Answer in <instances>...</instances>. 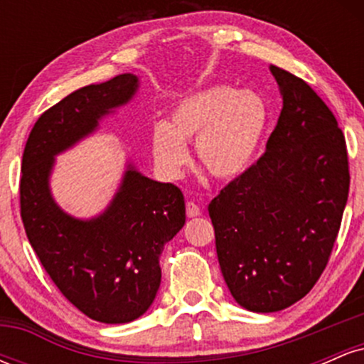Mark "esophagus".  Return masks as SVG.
<instances>
[{
    "mask_svg": "<svg viewBox=\"0 0 364 364\" xmlns=\"http://www.w3.org/2000/svg\"><path fill=\"white\" fill-rule=\"evenodd\" d=\"M186 215H188V217H196V215H200V207L196 205L195 202H188V203H186Z\"/></svg>",
    "mask_w": 364,
    "mask_h": 364,
    "instance_id": "34e87169",
    "label": "esophagus"
}]
</instances>
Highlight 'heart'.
<instances>
[{
  "instance_id": "obj_1",
  "label": "heart",
  "mask_w": 364,
  "mask_h": 364,
  "mask_svg": "<svg viewBox=\"0 0 364 364\" xmlns=\"http://www.w3.org/2000/svg\"><path fill=\"white\" fill-rule=\"evenodd\" d=\"M269 123V109L255 92L215 85L176 104L168 123L154 124L152 156L166 178H179L195 140V162L217 179L240 176L248 168Z\"/></svg>"
}]
</instances>
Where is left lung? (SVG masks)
Segmentation results:
<instances>
[{
    "label": "left lung",
    "instance_id": "left-lung-1",
    "mask_svg": "<svg viewBox=\"0 0 364 364\" xmlns=\"http://www.w3.org/2000/svg\"><path fill=\"white\" fill-rule=\"evenodd\" d=\"M282 111L265 154L208 205L220 272L237 304L281 311L327 267L349 195L344 133L306 82L270 66Z\"/></svg>",
    "mask_w": 364,
    "mask_h": 364
}]
</instances>
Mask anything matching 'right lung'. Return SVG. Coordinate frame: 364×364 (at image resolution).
<instances>
[{"instance_id": "right-lung-1", "label": "right lung", "mask_w": 364, "mask_h": 364, "mask_svg": "<svg viewBox=\"0 0 364 364\" xmlns=\"http://www.w3.org/2000/svg\"><path fill=\"white\" fill-rule=\"evenodd\" d=\"M139 77L123 73L66 95L36 121L22 157L20 214L28 241L61 294L102 323H128L149 310L161 286L164 245L185 225V198L128 164L101 215L77 219L54 202V157L73 147L116 107L132 101Z\"/></svg>"}]
</instances>
